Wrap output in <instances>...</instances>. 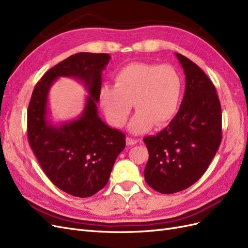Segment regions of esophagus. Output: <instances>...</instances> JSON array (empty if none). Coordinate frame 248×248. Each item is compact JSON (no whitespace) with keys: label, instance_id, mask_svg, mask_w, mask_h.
Here are the masks:
<instances>
[{"label":"esophagus","instance_id":"34e87169","mask_svg":"<svg viewBox=\"0 0 248 248\" xmlns=\"http://www.w3.org/2000/svg\"><path fill=\"white\" fill-rule=\"evenodd\" d=\"M138 142V140L136 139H131V138H127L126 139V144L128 146H134Z\"/></svg>","mask_w":248,"mask_h":248}]
</instances>
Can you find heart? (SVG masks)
Here are the masks:
<instances>
[{
    "mask_svg": "<svg viewBox=\"0 0 248 248\" xmlns=\"http://www.w3.org/2000/svg\"><path fill=\"white\" fill-rule=\"evenodd\" d=\"M115 87L103 85L99 104L108 122L123 127L132 108L138 111L129 124L132 133H142L169 123L175 117L182 97V78L170 65L130 63L118 70Z\"/></svg>",
    "mask_w": 248,
    "mask_h": 248,
    "instance_id": "1",
    "label": "heart"
}]
</instances>
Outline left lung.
I'll return each mask as SVG.
<instances>
[{
	"label": "left lung",
	"mask_w": 248,
	"mask_h": 248,
	"mask_svg": "<svg viewBox=\"0 0 248 248\" xmlns=\"http://www.w3.org/2000/svg\"><path fill=\"white\" fill-rule=\"evenodd\" d=\"M176 56L186 80L181 107L166 128L144 138L149 152L145 180L163 194L196 183L221 142V107L213 82L196 63Z\"/></svg>",
	"instance_id": "1"
}]
</instances>
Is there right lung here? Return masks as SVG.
Wrapping results in <instances>:
<instances>
[{
  "label": "right lung",
  "mask_w": 248,
  "mask_h": 248,
  "mask_svg": "<svg viewBox=\"0 0 248 248\" xmlns=\"http://www.w3.org/2000/svg\"><path fill=\"white\" fill-rule=\"evenodd\" d=\"M109 60L108 54L78 52L70 56L37 82L29 103V144L50 181L74 197L88 198L102 189L126 145L125 134L104 123L96 106L102 70ZM61 76L79 79L90 96L78 119L52 125L47 120L48 93Z\"/></svg>",
  "instance_id": "obj_1"
}]
</instances>
